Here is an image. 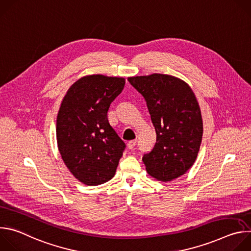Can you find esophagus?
Masks as SVG:
<instances>
[{
  "label": "esophagus",
  "instance_id": "1",
  "mask_svg": "<svg viewBox=\"0 0 251 251\" xmlns=\"http://www.w3.org/2000/svg\"><path fill=\"white\" fill-rule=\"evenodd\" d=\"M136 144H137V140H132V141H130L128 143V148L129 149H133L136 146Z\"/></svg>",
  "mask_w": 251,
  "mask_h": 251
}]
</instances>
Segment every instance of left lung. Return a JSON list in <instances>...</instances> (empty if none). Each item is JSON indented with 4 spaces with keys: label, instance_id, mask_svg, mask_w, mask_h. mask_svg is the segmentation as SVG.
<instances>
[{
    "label": "left lung",
    "instance_id": "1",
    "mask_svg": "<svg viewBox=\"0 0 251 251\" xmlns=\"http://www.w3.org/2000/svg\"><path fill=\"white\" fill-rule=\"evenodd\" d=\"M144 96L156 130L153 150L143 156L150 176L170 182L194 165L202 138L201 108L184 80L161 74L128 77Z\"/></svg>",
    "mask_w": 251,
    "mask_h": 251
}]
</instances>
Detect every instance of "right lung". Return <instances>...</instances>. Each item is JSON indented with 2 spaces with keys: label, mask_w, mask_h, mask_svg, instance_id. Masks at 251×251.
<instances>
[{
  "label": "right lung",
  "mask_w": 251,
  "mask_h": 251,
  "mask_svg": "<svg viewBox=\"0 0 251 251\" xmlns=\"http://www.w3.org/2000/svg\"><path fill=\"white\" fill-rule=\"evenodd\" d=\"M124 85L123 77L86 75L69 87L61 101L57 147L69 172L84 185L111 180L123 155L126 145L109 124L107 112Z\"/></svg>",
  "instance_id": "1"
}]
</instances>
